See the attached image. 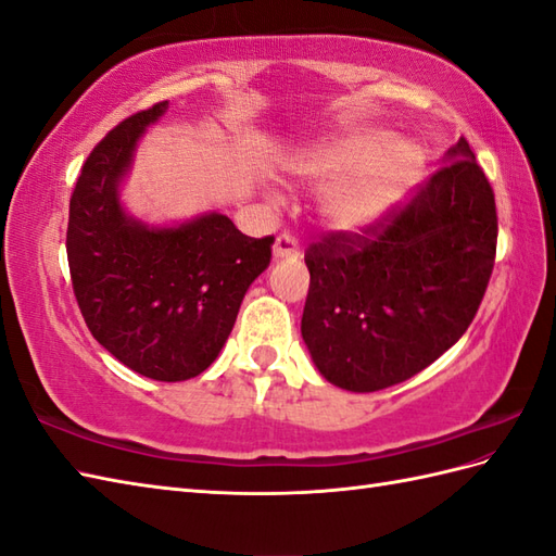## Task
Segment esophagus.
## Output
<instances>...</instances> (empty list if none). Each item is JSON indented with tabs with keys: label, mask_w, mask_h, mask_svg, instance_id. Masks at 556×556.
Returning <instances> with one entry per match:
<instances>
[{
	"label": "esophagus",
	"mask_w": 556,
	"mask_h": 556,
	"mask_svg": "<svg viewBox=\"0 0 556 556\" xmlns=\"http://www.w3.org/2000/svg\"><path fill=\"white\" fill-rule=\"evenodd\" d=\"M271 251H275V257L279 260V257H296L299 255V241H296V236L293 233H289V231H281L277 239H275V248H271Z\"/></svg>",
	"instance_id": "obj_1"
}]
</instances>
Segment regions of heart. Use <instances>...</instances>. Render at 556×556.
<instances>
[{"label": "heart", "instance_id": "1", "mask_svg": "<svg viewBox=\"0 0 556 556\" xmlns=\"http://www.w3.org/2000/svg\"><path fill=\"white\" fill-rule=\"evenodd\" d=\"M420 157L382 131L323 143L293 162V174L313 186H331L325 215L341 231H365L382 222L418 176Z\"/></svg>", "mask_w": 556, "mask_h": 556}]
</instances>
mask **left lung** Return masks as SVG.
Here are the masks:
<instances>
[{
  "label": "left lung",
  "instance_id": "obj_1",
  "mask_svg": "<svg viewBox=\"0 0 556 556\" xmlns=\"http://www.w3.org/2000/svg\"><path fill=\"white\" fill-rule=\"evenodd\" d=\"M494 255V191L460 138L408 205L308 245L301 334L317 370L349 392L425 370L473 323Z\"/></svg>",
  "mask_w": 556,
  "mask_h": 556
}]
</instances>
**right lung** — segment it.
Listing matches in <instances>:
<instances>
[{"label":"right lung","mask_w":556,"mask_h":556,"mask_svg":"<svg viewBox=\"0 0 556 556\" xmlns=\"http://www.w3.org/2000/svg\"><path fill=\"white\" fill-rule=\"evenodd\" d=\"M167 108L164 100L131 114L83 162L68 200L66 255L90 334L138 375L181 382L219 356L275 236L251 239L217 212L172 229L124 215L122 176L140 134Z\"/></svg>","instance_id":"1"}]
</instances>
